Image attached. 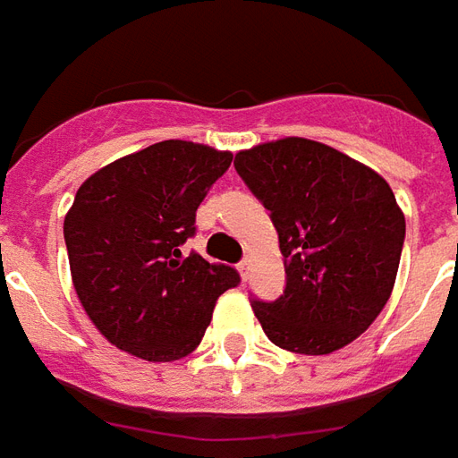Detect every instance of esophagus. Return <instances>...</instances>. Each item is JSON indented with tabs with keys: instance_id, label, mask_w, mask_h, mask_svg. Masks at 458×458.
<instances>
[{
	"instance_id": "esophagus-1",
	"label": "esophagus",
	"mask_w": 458,
	"mask_h": 458,
	"mask_svg": "<svg viewBox=\"0 0 458 458\" xmlns=\"http://www.w3.org/2000/svg\"><path fill=\"white\" fill-rule=\"evenodd\" d=\"M236 268H239V274H242L246 278V276H249V268H251V259H242Z\"/></svg>"
}]
</instances>
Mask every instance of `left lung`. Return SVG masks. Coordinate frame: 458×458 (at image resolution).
I'll return each instance as SVG.
<instances>
[{
  "instance_id": "left-lung-1",
  "label": "left lung",
  "mask_w": 458,
  "mask_h": 458,
  "mask_svg": "<svg viewBox=\"0 0 458 458\" xmlns=\"http://www.w3.org/2000/svg\"><path fill=\"white\" fill-rule=\"evenodd\" d=\"M234 167L278 232L286 288L251 306L268 340L327 355L365 333L397 278L404 214L390 184L348 155L306 138L256 145Z\"/></svg>"
}]
</instances>
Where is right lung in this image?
<instances>
[{"instance_id":"right-lung-1","label":"right lung","mask_w":458,"mask_h":458,"mask_svg":"<svg viewBox=\"0 0 458 458\" xmlns=\"http://www.w3.org/2000/svg\"><path fill=\"white\" fill-rule=\"evenodd\" d=\"M232 165V152L155 142L81 184L64 222L73 286L93 326L150 362L190 355L216 298L239 286L234 266L182 254L197 207Z\"/></svg>"}]
</instances>
